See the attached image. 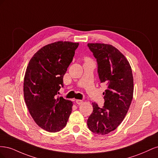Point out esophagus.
I'll return each instance as SVG.
<instances>
[{
  "label": "esophagus",
  "mask_w": 158,
  "mask_h": 158,
  "mask_svg": "<svg viewBox=\"0 0 158 158\" xmlns=\"http://www.w3.org/2000/svg\"><path fill=\"white\" fill-rule=\"evenodd\" d=\"M76 102L78 105H80V104H82L83 103V101H82V100H80V99H76Z\"/></svg>",
  "instance_id": "obj_1"
}]
</instances>
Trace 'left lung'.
I'll return each instance as SVG.
<instances>
[{"label": "left lung", "instance_id": "left-lung-1", "mask_svg": "<svg viewBox=\"0 0 158 158\" xmlns=\"http://www.w3.org/2000/svg\"><path fill=\"white\" fill-rule=\"evenodd\" d=\"M98 63L101 83H106L103 93L102 108L92 103L93 112L87 124L89 130L98 135H107L118 127L125 118L133 97L134 82L131 66L126 57L111 45L88 44Z\"/></svg>", "mask_w": 158, "mask_h": 158}]
</instances>
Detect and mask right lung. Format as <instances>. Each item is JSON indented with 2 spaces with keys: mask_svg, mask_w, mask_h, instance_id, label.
<instances>
[{
  "mask_svg": "<svg viewBox=\"0 0 158 158\" xmlns=\"http://www.w3.org/2000/svg\"><path fill=\"white\" fill-rule=\"evenodd\" d=\"M78 43L57 41L43 47L27 66L23 95L27 107L37 125L50 132L61 131L72 112L73 102L56 98L63 76L73 61Z\"/></svg>",
  "mask_w": 158,
  "mask_h": 158,
  "instance_id": "1",
  "label": "right lung"
}]
</instances>
